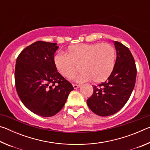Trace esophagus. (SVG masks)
<instances>
[{"instance_id":"34e87169","label":"esophagus","mask_w":150,"mask_h":150,"mask_svg":"<svg viewBox=\"0 0 150 150\" xmlns=\"http://www.w3.org/2000/svg\"><path fill=\"white\" fill-rule=\"evenodd\" d=\"M80 86H81L80 85H76V84L73 85V87L75 88V89H76V88H78L79 87H80Z\"/></svg>"}]
</instances>
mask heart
I'll list each match as a JSON object with an SVG mask.
<instances>
[{"instance_id":"heart-1","label":"heart","mask_w":150,"mask_h":150,"mask_svg":"<svg viewBox=\"0 0 150 150\" xmlns=\"http://www.w3.org/2000/svg\"><path fill=\"white\" fill-rule=\"evenodd\" d=\"M116 51L109 44H81L70 47L66 55L59 54L54 57L56 69L63 77H74L79 67L81 73L76 77L77 82L92 79L100 83L107 79L114 69Z\"/></svg>"}]
</instances>
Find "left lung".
Segmentation results:
<instances>
[{
  "label": "left lung",
  "instance_id": "obj_1",
  "mask_svg": "<svg viewBox=\"0 0 150 150\" xmlns=\"http://www.w3.org/2000/svg\"><path fill=\"white\" fill-rule=\"evenodd\" d=\"M116 51L115 67L107 80L93 86V93L87 103L100 116L112 115L125 105L132 93L136 78L135 61L130 51L121 43L114 42Z\"/></svg>",
  "mask_w": 150,
  "mask_h": 150
}]
</instances>
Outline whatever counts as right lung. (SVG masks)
<instances>
[{
  "label": "right lung",
  "instance_id": "1",
  "mask_svg": "<svg viewBox=\"0 0 150 150\" xmlns=\"http://www.w3.org/2000/svg\"><path fill=\"white\" fill-rule=\"evenodd\" d=\"M56 43L38 41L26 47L17 57L15 85L24 105L43 117L62 110L73 87L57 71L54 54Z\"/></svg>",
  "mask_w": 150,
  "mask_h": 150
}]
</instances>
